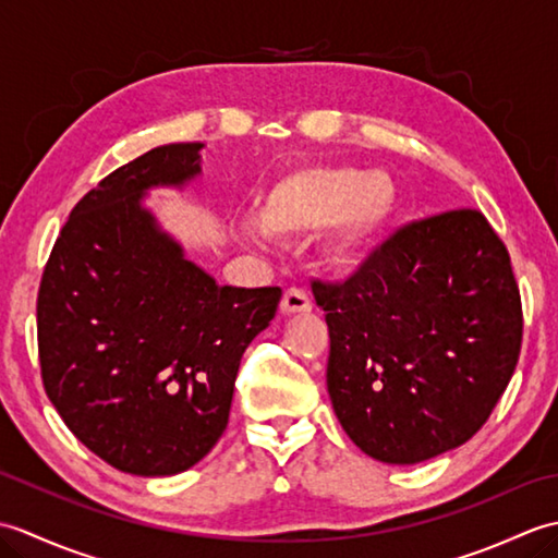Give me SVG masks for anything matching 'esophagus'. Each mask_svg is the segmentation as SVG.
<instances>
[{
  "instance_id": "34e87169",
  "label": "esophagus",
  "mask_w": 558,
  "mask_h": 558,
  "mask_svg": "<svg viewBox=\"0 0 558 558\" xmlns=\"http://www.w3.org/2000/svg\"><path fill=\"white\" fill-rule=\"evenodd\" d=\"M312 310V300L310 294H306L304 290H298V288H290L286 294H282V302H280V312L286 316H292V314H304Z\"/></svg>"
}]
</instances>
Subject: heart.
<instances>
[{"label":"heart","mask_w":558,"mask_h":558,"mask_svg":"<svg viewBox=\"0 0 558 558\" xmlns=\"http://www.w3.org/2000/svg\"><path fill=\"white\" fill-rule=\"evenodd\" d=\"M400 192L386 172L322 165L294 170L268 189L256 210L260 232L278 242H302L328 230L322 256L330 270L350 272L372 256L398 216ZM246 240H256L252 228Z\"/></svg>","instance_id":"1"}]
</instances>
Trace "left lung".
<instances>
[{"instance_id": "8db88e82", "label": "left lung", "mask_w": 558, "mask_h": 558, "mask_svg": "<svg viewBox=\"0 0 558 558\" xmlns=\"http://www.w3.org/2000/svg\"><path fill=\"white\" fill-rule=\"evenodd\" d=\"M324 306L326 384L342 429L374 460L414 465L489 420L515 372L523 310L499 234L480 210L412 222Z\"/></svg>"}]
</instances>
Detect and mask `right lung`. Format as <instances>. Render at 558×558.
Returning <instances> with one entry per match:
<instances>
[{
    "label": "right lung",
    "mask_w": 558,
    "mask_h": 558,
    "mask_svg": "<svg viewBox=\"0 0 558 558\" xmlns=\"http://www.w3.org/2000/svg\"><path fill=\"white\" fill-rule=\"evenodd\" d=\"M204 144L158 146L71 210L38 292L45 393L78 441L141 477L184 472L228 426L242 354L280 288H230L141 201L201 174Z\"/></svg>",
    "instance_id": "right-lung-1"
}]
</instances>
